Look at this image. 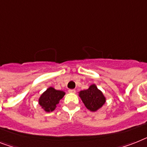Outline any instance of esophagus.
I'll list each match as a JSON object with an SVG mask.
<instances>
[{"mask_svg": "<svg viewBox=\"0 0 147 147\" xmlns=\"http://www.w3.org/2000/svg\"><path fill=\"white\" fill-rule=\"evenodd\" d=\"M68 92L70 93H75L76 92V90H75V89H69Z\"/></svg>", "mask_w": 147, "mask_h": 147, "instance_id": "1", "label": "esophagus"}]
</instances>
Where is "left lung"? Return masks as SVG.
<instances>
[{"mask_svg":"<svg viewBox=\"0 0 147 147\" xmlns=\"http://www.w3.org/2000/svg\"><path fill=\"white\" fill-rule=\"evenodd\" d=\"M80 96L85 106L91 111H96L100 108L106 100L104 94L95 85H92L86 90L81 91Z\"/></svg>","mask_w":147,"mask_h":147,"instance_id":"left-lung-1","label":"left lung"}]
</instances>
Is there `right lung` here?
Here are the masks:
<instances>
[{"label": "right lung", "mask_w": 147, "mask_h": 147, "mask_svg": "<svg viewBox=\"0 0 147 147\" xmlns=\"http://www.w3.org/2000/svg\"><path fill=\"white\" fill-rule=\"evenodd\" d=\"M64 95V92L56 90L50 87L41 95L39 99V104L47 112L53 111Z\"/></svg>", "instance_id": "obj_1"}]
</instances>
